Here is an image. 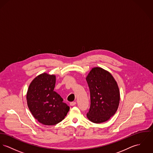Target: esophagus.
<instances>
[{"instance_id": "34e87169", "label": "esophagus", "mask_w": 153, "mask_h": 153, "mask_svg": "<svg viewBox=\"0 0 153 153\" xmlns=\"http://www.w3.org/2000/svg\"><path fill=\"white\" fill-rule=\"evenodd\" d=\"M76 104V103L75 102H71L70 103V106H75Z\"/></svg>"}]
</instances>
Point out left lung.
<instances>
[{
	"label": "left lung",
	"mask_w": 153,
	"mask_h": 153,
	"mask_svg": "<svg viewBox=\"0 0 153 153\" xmlns=\"http://www.w3.org/2000/svg\"><path fill=\"white\" fill-rule=\"evenodd\" d=\"M86 80L91 95L87 117L95 123L105 122L115 114L119 107L120 92L117 82L108 71L100 67L92 68Z\"/></svg>",
	"instance_id": "1"
}]
</instances>
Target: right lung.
Wrapping results in <instances>:
<instances>
[{
  "instance_id": "right-lung-1",
  "label": "right lung",
  "mask_w": 153,
  "mask_h": 153,
  "mask_svg": "<svg viewBox=\"0 0 153 153\" xmlns=\"http://www.w3.org/2000/svg\"><path fill=\"white\" fill-rule=\"evenodd\" d=\"M56 75L43 73L36 77L29 85L27 102L30 111L40 123L55 125L61 122L70 110L63 99L54 91Z\"/></svg>"
}]
</instances>
